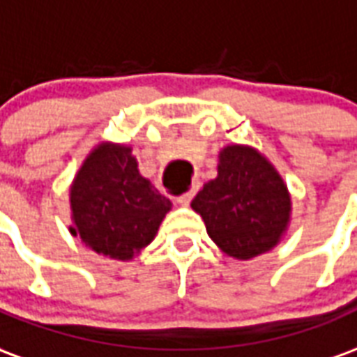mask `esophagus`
<instances>
[{
	"instance_id": "34e87169",
	"label": "esophagus",
	"mask_w": 357,
	"mask_h": 357,
	"mask_svg": "<svg viewBox=\"0 0 357 357\" xmlns=\"http://www.w3.org/2000/svg\"><path fill=\"white\" fill-rule=\"evenodd\" d=\"M197 189H199V185H193L191 189H189V191H185V193L178 195V197H176L178 204H183V206H185V204H189V202L193 201V197H195V193H197Z\"/></svg>"
}]
</instances>
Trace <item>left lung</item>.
<instances>
[{"label": "left lung", "instance_id": "obj_1", "mask_svg": "<svg viewBox=\"0 0 357 357\" xmlns=\"http://www.w3.org/2000/svg\"><path fill=\"white\" fill-rule=\"evenodd\" d=\"M210 239L237 260L268 252L291 218V197L277 170L256 149L229 145L220 153L218 178L191 202Z\"/></svg>", "mask_w": 357, "mask_h": 357}]
</instances>
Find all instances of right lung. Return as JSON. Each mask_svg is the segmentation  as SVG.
Listing matches in <instances>:
<instances>
[{
    "mask_svg": "<svg viewBox=\"0 0 357 357\" xmlns=\"http://www.w3.org/2000/svg\"><path fill=\"white\" fill-rule=\"evenodd\" d=\"M70 208L73 235L97 255L130 260L155 239L172 202L141 176L132 149L101 143L74 178Z\"/></svg>",
    "mask_w": 357,
    "mask_h": 357,
    "instance_id": "1",
    "label": "right lung"
}]
</instances>
